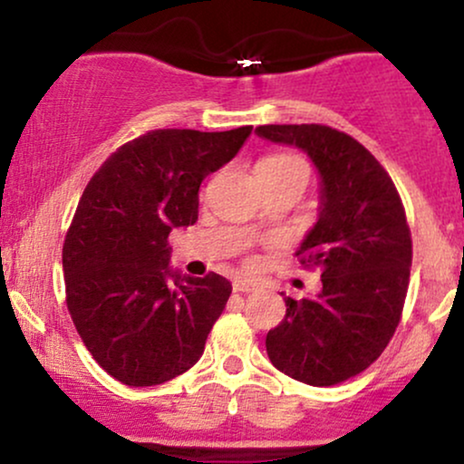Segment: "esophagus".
Instances as JSON below:
<instances>
[{"mask_svg":"<svg viewBox=\"0 0 464 464\" xmlns=\"http://www.w3.org/2000/svg\"><path fill=\"white\" fill-rule=\"evenodd\" d=\"M233 290H236V292H253V290H257V284H255V281H250V279H236V281H233Z\"/></svg>","mask_w":464,"mask_h":464,"instance_id":"1","label":"esophagus"}]
</instances>
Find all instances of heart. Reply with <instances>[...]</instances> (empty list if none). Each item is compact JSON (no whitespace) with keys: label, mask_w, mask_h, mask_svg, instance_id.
Returning a JSON list of instances; mask_svg holds the SVG:
<instances>
[{"label":"heart","mask_w":464,"mask_h":464,"mask_svg":"<svg viewBox=\"0 0 464 464\" xmlns=\"http://www.w3.org/2000/svg\"><path fill=\"white\" fill-rule=\"evenodd\" d=\"M257 174H284V172H305L307 168L303 163V159L296 157V154H287V152H276V154H268L264 157L262 161L257 163Z\"/></svg>","instance_id":"obj_1"}]
</instances>
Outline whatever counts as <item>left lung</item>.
Here are the masks:
<instances>
[{
  "label": "left lung",
  "mask_w": 464,
  "mask_h": 464,
  "mask_svg": "<svg viewBox=\"0 0 464 464\" xmlns=\"http://www.w3.org/2000/svg\"><path fill=\"white\" fill-rule=\"evenodd\" d=\"M255 135L296 146L318 172V218L296 248L321 270L316 296H285V318L266 335L281 372L334 386L382 355L406 301L412 239L386 169L362 143L321 124H268Z\"/></svg>",
  "instance_id": "8db88e82"
}]
</instances>
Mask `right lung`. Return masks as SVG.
Masks as SVG:
<instances>
[{"label":"right lung","mask_w":464,"mask_h":464,"mask_svg":"<svg viewBox=\"0 0 464 464\" xmlns=\"http://www.w3.org/2000/svg\"><path fill=\"white\" fill-rule=\"evenodd\" d=\"M250 130H152L84 188L63 246L67 307L93 360L121 384H163L200 360L231 284L174 270L168 236L198 220L200 183Z\"/></svg>","instance_id":"add662e5"}]
</instances>
